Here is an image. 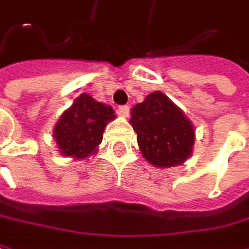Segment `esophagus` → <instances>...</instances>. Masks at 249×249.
<instances>
[{
  "instance_id": "1",
  "label": "esophagus",
  "mask_w": 249,
  "mask_h": 249,
  "mask_svg": "<svg viewBox=\"0 0 249 249\" xmlns=\"http://www.w3.org/2000/svg\"><path fill=\"white\" fill-rule=\"evenodd\" d=\"M118 114L123 117H128L129 115V107L128 106H120L118 107Z\"/></svg>"
}]
</instances>
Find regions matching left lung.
<instances>
[{
  "label": "left lung",
  "mask_w": 249,
  "mask_h": 249,
  "mask_svg": "<svg viewBox=\"0 0 249 249\" xmlns=\"http://www.w3.org/2000/svg\"><path fill=\"white\" fill-rule=\"evenodd\" d=\"M129 123L142 156L155 167L178 166L192 155L194 125L164 93L156 90L135 104Z\"/></svg>",
  "instance_id": "8db88e82"
}]
</instances>
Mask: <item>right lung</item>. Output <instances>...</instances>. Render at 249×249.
<instances>
[{
  "instance_id": "right-lung-1",
  "label": "right lung",
  "mask_w": 249,
  "mask_h": 249,
  "mask_svg": "<svg viewBox=\"0 0 249 249\" xmlns=\"http://www.w3.org/2000/svg\"><path fill=\"white\" fill-rule=\"evenodd\" d=\"M115 118L111 106L82 93L54 126L53 136L62 156L86 159L96 153L106 125Z\"/></svg>"
}]
</instances>
